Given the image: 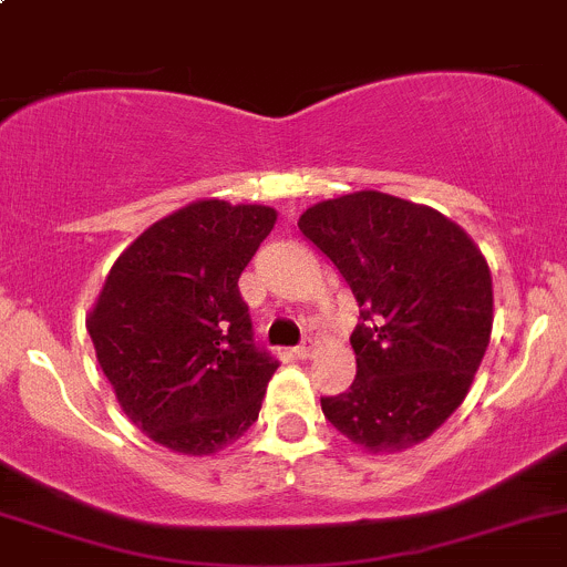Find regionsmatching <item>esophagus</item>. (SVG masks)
I'll list each match as a JSON object with an SVG mask.
<instances>
[{
  "label": "esophagus",
  "instance_id": "34e87169",
  "mask_svg": "<svg viewBox=\"0 0 567 567\" xmlns=\"http://www.w3.org/2000/svg\"><path fill=\"white\" fill-rule=\"evenodd\" d=\"M316 348H318L316 337H307V340L301 342V346L293 348V357H296V359H310L312 353H316Z\"/></svg>",
  "mask_w": 567,
  "mask_h": 567
}]
</instances>
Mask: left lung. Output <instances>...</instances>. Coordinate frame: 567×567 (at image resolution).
<instances>
[{"label":"left lung","mask_w":567,"mask_h":567,"mask_svg":"<svg viewBox=\"0 0 567 567\" xmlns=\"http://www.w3.org/2000/svg\"><path fill=\"white\" fill-rule=\"evenodd\" d=\"M299 230L329 257L359 305L357 379L320 398L326 420L368 453L425 442L466 398L494 323L477 244L427 205L384 192L323 199Z\"/></svg>","instance_id":"8db88e82"}]
</instances>
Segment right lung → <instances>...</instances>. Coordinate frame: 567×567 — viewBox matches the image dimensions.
I'll use <instances>...</instances> for the list:
<instances>
[{"instance_id": "1", "label": "right lung", "mask_w": 567, "mask_h": 567, "mask_svg": "<svg viewBox=\"0 0 567 567\" xmlns=\"http://www.w3.org/2000/svg\"><path fill=\"white\" fill-rule=\"evenodd\" d=\"M274 221L268 205L197 199L114 260L90 310L120 409L173 453H219L260 414L279 362L255 342L238 277Z\"/></svg>"}]
</instances>
